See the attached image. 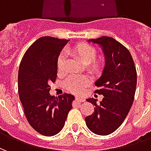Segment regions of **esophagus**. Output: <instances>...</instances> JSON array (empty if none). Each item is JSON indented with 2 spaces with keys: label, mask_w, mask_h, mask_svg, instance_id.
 <instances>
[{
  "label": "esophagus",
  "mask_w": 151,
  "mask_h": 151,
  "mask_svg": "<svg viewBox=\"0 0 151 151\" xmlns=\"http://www.w3.org/2000/svg\"><path fill=\"white\" fill-rule=\"evenodd\" d=\"M75 100L76 101H78V102H80V103H82V102H84L85 101V99H82V98H80V97H75Z\"/></svg>",
  "instance_id": "1"
}]
</instances>
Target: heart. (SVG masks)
I'll use <instances>...</instances> for the list:
<instances>
[{"instance_id":"heart-1","label":"heart","mask_w":151,"mask_h":151,"mask_svg":"<svg viewBox=\"0 0 151 151\" xmlns=\"http://www.w3.org/2000/svg\"><path fill=\"white\" fill-rule=\"evenodd\" d=\"M73 52L80 60L86 65L92 62L94 69L100 68L104 63L103 57L95 59L96 56V49L87 43H79L74 47ZM65 65V54L60 53L57 59V68L59 71H62ZM90 84V79L86 76H73L67 79L65 82L66 89L74 94H81L84 89Z\"/></svg>"}]
</instances>
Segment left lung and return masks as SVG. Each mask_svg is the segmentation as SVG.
<instances>
[{
    "instance_id": "left-lung-1",
    "label": "left lung",
    "mask_w": 151,
    "mask_h": 151,
    "mask_svg": "<svg viewBox=\"0 0 151 151\" xmlns=\"http://www.w3.org/2000/svg\"><path fill=\"white\" fill-rule=\"evenodd\" d=\"M99 44L105 56L101 77L95 82V91L104 95L101 102L90 98L95 105L92 115L85 118L86 126L98 135L111 134L121 125L132 107L137 86V71L129 51L111 37L103 36L88 40Z\"/></svg>"
}]
</instances>
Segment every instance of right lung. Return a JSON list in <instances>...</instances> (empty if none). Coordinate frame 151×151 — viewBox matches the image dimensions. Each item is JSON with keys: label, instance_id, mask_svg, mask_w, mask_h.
<instances>
[{"label": "right lung", "instance_id": "add662e5", "mask_svg": "<svg viewBox=\"0 0 151 151\" xmlns=\"http://www.w3.org/2000/svg\"><path fill=\"white\" fill-rule=\"evenodd\" d=\"M68 40L44 36L27 50L18 69V94L31 126L44 136L62 129L74 96L49 94L50 82L57 75V59Z\"/></svg>", "mask_w": 151, "mask_h": 151}]
</instances>
